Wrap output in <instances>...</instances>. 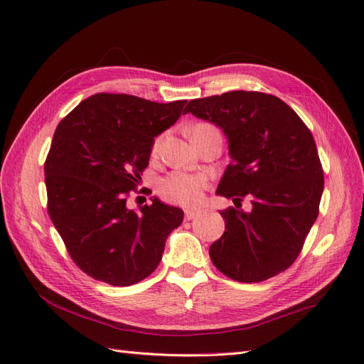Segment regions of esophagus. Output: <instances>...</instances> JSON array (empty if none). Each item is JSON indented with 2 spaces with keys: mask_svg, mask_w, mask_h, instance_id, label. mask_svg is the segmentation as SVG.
Instances as JSON below:
<instances>
[{
  "mask_svg": "<svg viewBox=\"0 0 364 364\" xmlns=\"http://www.w3.org/2000/svg\"><path fill=\"white\" fill-rule=\"evenodd\" d=\"M199 215V211H194V209H185V218L186 220H193Z\"/></svg>",
  "mask_w": 364,
  "mask_h": 364,
  "instance_id": "1",
  "label": "esophagus"
}]
</instances>
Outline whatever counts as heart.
Returning <instances> with one entry per match:
<instances>
[{"label": "heart", "mask_w": 364, "mask_h": 364, "mask_svg": "<svg viewBox=\"0 0 364 364\" xmlns=\"http://www.w3.org/2000/svg\"><path fill=\"white\" fill-rule=\"evenodd\" d=\"M208 129H214L211 124L199 123L191 129V136L202 134ZM206 185L205 176L202 174H186L182 171H174L168 174L161 182L159 191L171 203H178L182 206H194L200 203L203 188Z\"/></svg>", "instance_id": "b5f03b06"}]
</instances>
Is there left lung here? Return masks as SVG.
<instances>
[{
	"instance_id": "8db88e82",
	"label": "left lung",
	"mask_w": 364,
	"mask_h": 364,
	"mask_svg": "<svg viewBox=\"0 0 364 364\" xmlns=\"http://www.w3.org/2000/svg\"><path fill=\"white\" fill-rule=\"evenodd\" d=\"M185 114L209 121L228 139L229 165L217 194L252 211L223 209L225 234L209 247L214 266L238 282L289 269L318 214L323 171L311 132L278 97L230 91L196 98Z\"/></svg>"
}]
</instances>
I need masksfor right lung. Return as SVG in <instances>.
Returning a JSON list of instances; mask_svg holds the SVG:
<instances>
[{
    "instance_id": "right-lung-1",
    "label": "right lung",
    "mask_w": 364,
    "mask_h": 364,
    "mask_svg": "<svg viewBox=\"0 0 364 364\" xmlns=\"http://www.w3.org/2000/svg\"><path fill=\"white\" fill-rule=\"evenodd\" d=\"M185 103L102 92L54 132L46 161L48 213L74 262L94 279L126 287L147 278L181 226V208L155 197L136 213L126 196L141 181L155 138L179 119Z\"/></svg>"
}]
</instances>
